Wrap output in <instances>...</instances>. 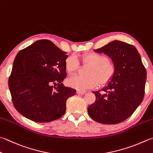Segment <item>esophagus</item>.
I'll use <instances>...</instances> for the list:
<instances>
[{
  "label": "esophagus",
  "instance_id": "34e87169",
  "mask_svg": "<svg viewBox=\"0 0 153 153\" xmlns=\"http://www.w3.org/2000/svg\"><path fill=\"white\" fill-rule=\"evenodd\" d=\"M85 93H86V91H76V94H77L82 95V94H85Z\"/></svg>",
  "mask_w": 153,
  "mask_h": 153
}]
</instances>
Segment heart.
Masks as SVG:
<instances>
[{
  "label": "heart",
  "mask_w": 153,
  "mask_h": 153,
  "mask_svg": "<svg viewBox=\"0 0 153 153\" xmlns=\"http://www.w3.org/2000/svg\"><path fill=\"white\" fill-rule=\"evenodd\" d=\"M84 64L89 65L86 74L87 76L74 75L67 80V84L71 87L80 91H85L89 88H93L99 85H106L111 81L116 73L114 63L108 60L105 54L91 53L82 56ZM66 70L72 74L79 68V61L76 56H69L65 60Z\"/></svg>",
  "instance_id": "1"
}]
</instances>
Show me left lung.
<instances>
[{"label": "left lung", "instance_id": "1", "mask_svg": "<svg viewBox=\"0 0 153 153\" xmlns=\"http://www.w3.org/2000/svg\"><path fill=\"white\" fill-rule=\"evenodd\" d=\"M94 51L111 57L116 73L102 90L93 92L96 100L88 107V114L102 124L120 123L131 117L143 101L146 68L137 48L128 43L114 41Z\"/></svg>", "mask_w": 153, "mask_h": 153}]
</instances>
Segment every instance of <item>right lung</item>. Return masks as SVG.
Returning <instances> with one entry per match:
<instances>
[{
	"mask_svg": "<svg viewBox=\"0 0 153 153\" xmlns=\"http://www.w3.org/2000/svg\"><path fill=\"white\" fill-rule=\"evenodd\" d=\"M67 54L47 39L19 52L8 87L19 113L37 123L53 121L65 113L67 99L76 94L62 83L67 77Z\"/></svg>",
	"mask_w": 153,
	"mask_h": 153,
	"instance_id": "add662e5",
	"label": "right lung"
}]
</instances>
